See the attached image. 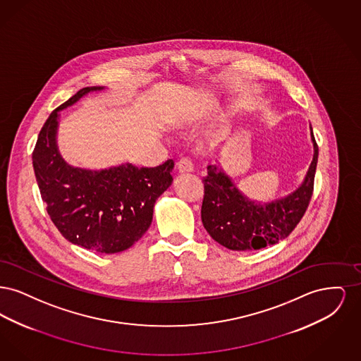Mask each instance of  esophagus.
Segmentation results:
<instances>
[{"label":"esophagus","instance_id":"1","mask_svg":"<svg viewBox=\"0 0 361 361\" xmlns=\"http://www.w3.org/2000/svg\"><path fill=\"white\" fill-rule=\"evenodd\" d=\"M177 172L180 174H188L193 172V165L188 158H183L177 162Z\"/></svg>","mask_w":361,"mask_h":361}]
</instances>
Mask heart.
Returning <instances> with one entry per match:
<instances>
[{"mask_svg":"<svg viewBox=\"0 0 361 361\" xmlns=\"http://www.w3.org/2000/svg\"><path fill=\"white\" fill-rule=\"evenodd\" d=\"M174 123H176L177 126H183V124L185 123V118H177V119L174 121Z\"/></svg>","mask_w":361,"mask_h":361,"instance_id":"heart-1","label":"heart"}]
</instances>
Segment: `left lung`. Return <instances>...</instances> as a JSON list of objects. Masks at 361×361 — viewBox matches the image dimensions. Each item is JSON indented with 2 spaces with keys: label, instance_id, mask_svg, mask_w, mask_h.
Instances as JSON below:
<instances>
[{
  "label": "left lung",
  "instance_id": "8db88e82",
  "mask_svg": "<svg viewBox=\"0 0 361 361\" xmlns=\"http://www.w3.org/2000/svg\"><path fill=\"white\" fill-rule=\"evenodd\" d=\"M312 161L303 183L284 197L261 203L245 196L222 166L208 165L202 222L211 238L231 250H258L287 238L303 218L314 189L318 146L310 126Z\"/></svg>",
  "mask_w": 361,
  "mask_h": 361
}]
</instances>
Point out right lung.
I'll return each instance as SVG.
<instances>
[{
    "label": "right lung",
    "mask_w": 361,
    "mask_h": 361,
    "mask_svg": "<svg viewBox=\"0 0 361 361\" xmlns=\"http://www.w3.org/2000/svg\"><path fill=\"white\" fill-rule=\"evenodd\" d=\"M104 86L78 90L52 111L32 153L35 177L52 224L66 240L97 253L131 247L153 221L157 199L172 185L174 162L155 168L121 164L92 171L71 166L59 153V112Z\"/></svg>",
    "instance_id": "add662e5"
}]
</instances>
